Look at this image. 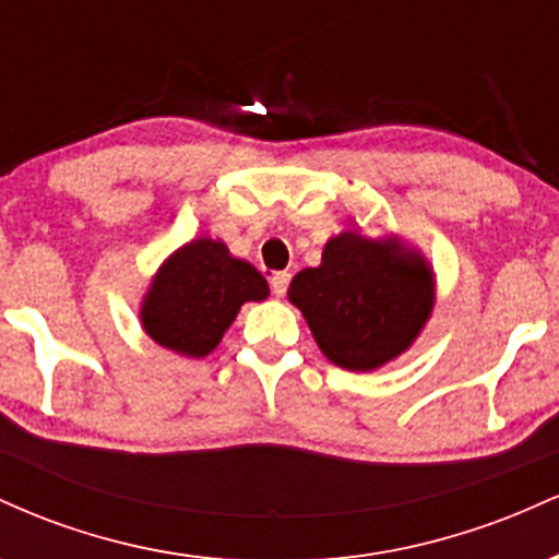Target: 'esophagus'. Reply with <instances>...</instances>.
<instances>
[{
	"label": "esophagus",
	"mask_w": 559,
	"mask_h": 559,
	"mask_svg": "<svg viewBox=\"0 0 559 559\" xmlns=\"http://www.w3.org/2000/svg\"><path fill=\"white\" fill-rule=\"evenodd\" d=\"M288 281H292V275H288L286 271H275L271 275V292L275 294V297H284L286 288H288Z\"/></svg>",
	"instance_id": "esophagus-1"
}]
</instances>
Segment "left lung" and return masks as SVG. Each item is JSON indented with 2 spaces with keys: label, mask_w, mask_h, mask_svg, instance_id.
<instances>
[{
  "label": "left lung",
  "mask_w": 559,
  "mask_h": 559,
  "mask_svg": "<svg viewBox=\"0 0 559 559\" xmlns=\"http://www.w3.org/2000/svg\"><path fill=\"white\" fill-rule=\"evenodd\" d=\"M299 307L323 355L344 370H376L415 342L433 307V275L418 254L346 230L318 267L294 275Z\"/></svg>",
  "instance_id": "left-lung-1"
}]
</instances>
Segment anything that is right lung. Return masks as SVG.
Returning a JSON list of instances; mask_svg holds the SVG:
<instances>
[{"label":"right lung","instance_id":"right-lung-1","mask_svg":"<svg viewBox=\"0 0 559 559\" xmlns=\"http://www.w3.org/2000/svg\"><path fill=\"white\" fill-rule=\"evenodd\" d=\"M267 297V281L249 262L230 258L226 243L197 239L159 267L146 294L141 323L165 349L204 357L243 301Z\"/></svg>","mask_w":559,"mask_h":559}]
</instances>
